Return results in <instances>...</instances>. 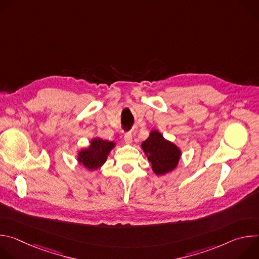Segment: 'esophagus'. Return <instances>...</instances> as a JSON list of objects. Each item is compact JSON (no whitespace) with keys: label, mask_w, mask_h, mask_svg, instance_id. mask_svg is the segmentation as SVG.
I'll return each instance as SVG.
<instances>
[{"label":"esophagus","mask_w":259,"mask_h":259,"mask_svg":"<svg viewBox=\"0 0 259 259\" xmlns=\"http://www.w3.org/2000/svg\"><path fill=\"white\" fill-rule=\"evenodd\" d=\"M124 140H125V142L126 143H128V144H130L131 142H132V134L131 133H125L124 134Z\"/></svg>","instance_id":"obj_1"}]
</instances>
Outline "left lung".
<instances>
[{"instance_id":"8db88e82","label":"left lung","mask_w":259,"mask_h":259,"mask_svg":"<svg viewBox=\"0 0 259 259\" xmlns=\"http://www.w3.org/2000/svg\"><path fill=\"white\" fill-rule=\"evenodd\" d=\"M141 147L157 175L171 172L178 165L180 150L157 130L151 131L149 138L141 143Z\"/></svg>"}]
</instances>
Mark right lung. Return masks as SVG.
<instances>
[{
    "label": "right lung",
    "instance_id": "obj_1",
    "mask_svg": "<svg viewBox=\"0 0 259 259\" xmlns=\"http://www.w3.org/2000/svg\"><path fill=\"white\" fill-rule=\"evenodd\" d=\"M115 145L116 143L113 141L93 138L88 147L79 152L78 161L88 170H96L105 163L108 154L114 149Z\"/></svg>",
    "mask_w": 259,
    "mask_h": 259
}]
</instances>
